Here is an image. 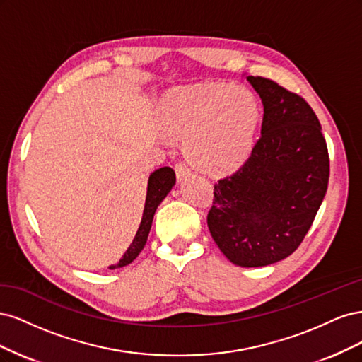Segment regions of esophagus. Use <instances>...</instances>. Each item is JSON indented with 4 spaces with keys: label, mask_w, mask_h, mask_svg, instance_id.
Wrapping results in <instances>:
<instances>
[{
    "label": "esophagus",
    "mask_w": 362,
    "mask_h": 362,
    "mask_svg": "<svg viewBox=\"0 0 362 362\" xmlns=\"http://www.w3.org/2000/svg\"><path fill=\"white\" fill-rule=\"evenodd\" d=\"M175 173H177L178 181H182V180H187L190 177L192 170L185 166L184 163H177L175 164Z\"/></svg>",
    "instance_id": "1"
}]
</instances>
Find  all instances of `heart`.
Listing matches in <instances>:
<instances>
[{
	"label": "heart",
	"instance_id": "obj_1",
	"mask_svg": "<svg viewBox=\"0 0 362 362\" xmlns=\"http://www.w3.org/2000/svg\"><path fill=\"white\" fill-rule=\"evenodd\" d=\"M158 120L164 134L184 141L193 166L221 175L235 170L250 156L259 108L245 87L205 83L164 95Z\"/></svg>",
	"mask_w": 362,
	"mask_h": 362
}]
</instances>
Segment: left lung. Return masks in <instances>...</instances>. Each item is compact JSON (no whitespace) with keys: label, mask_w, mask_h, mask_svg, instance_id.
<instances>
[{"label":"left lung","mask_w":362,"mask_h":362,"mask_svg":"<svg viewBox=\"0 0 362 362\" xmlns=\"http://www.w3.org/2000/svg\"><path fill=\"white\" fill-rule=\"evenodd\" d=\"M246 80L264 107L261 137L243 166L214 184L206 223L233 264L262 267L302 243L327 190L329 156L302 96L262 76Z\"/></svg>","instance_id":"left-lung-1"}]
</instances>
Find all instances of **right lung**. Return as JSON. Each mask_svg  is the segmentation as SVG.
<instances>
[{
  "instance_id": "right-lung-1",
  "label": "right lung",
  "mask_w": 362,
  "mask_h": 362,
  "mask_svg": "<svg viewBox=\"0 0 362 362\" xmlns=\"http://www.w3.org/2000/svg\"><path fill=\"white\" fill-rule=\"evenodd\" d=\"M175 182H177V178H175V172L170 168H160L149 175L144 216H141V222L136 233V237L133 238V243L129 245V247L127 249L122 258L119 259L117 264H113L108 269L115 270L119 267L128 266L129 262H133L137 258L141 249H144L146 245V240H148L157 208L163 202V199L169 194Z\"/></svg>"
}]
</instances>
